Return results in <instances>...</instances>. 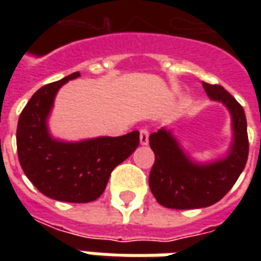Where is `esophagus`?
<instances>
[{"label": "esophagus", "mask_w": 261, "mask_h": 261, "mask_svg": "<svg viewBox=\"0 0 261 261\" xmlns=\"http://www.w3.org/2000/svg\"><path fill=\"white\" fill-rule=\"evenodd\" d=\"M148 137H149V133L147 128H141L140 130V144L141 145H148Z\"/></svg>", "instance_id": "esophagus-1"}]
</instances>
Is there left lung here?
I'll return each mask as SVG.
<instances>
[{
	"label": "left lung",
	"mask_w": 261,
	"mask_h": 261,
	"mask_svg": "<svg viewBox=\"0 0 261 261\" xmlns=\"http://www.w3.org/2000/svg\"><path fill=\"white\" fill-rule=\"evenodd\" d=\"M208 97L228 109L232 123V142L225 156L197 162L181 148L173 131L162 127L149 136L155 162L149 173V189L166 208L193 210L218 202L235 185L249 155L245 110L221 85L202 82Z\"/></svg>",
	"instance_id": "1"
}]
</instances>
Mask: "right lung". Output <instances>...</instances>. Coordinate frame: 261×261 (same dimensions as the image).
<instances>
[{
    "instance_id": "1",
    "label": "right lung",
    "mask_w": 261,
    "mask_h": 261,
    "mask_svg": "<svg viewBox=\"0 0 261 261\" xmlns=\"http://www.w3.org/2000/svg\"><path fill=\"white\" fill-rule=\"evenodd\" d=\"M80 72L42 86L22 110L16 130L20 166L37 190L53 200L91 202L102 196L112 170L136 151L140 133L81 141L54 138L48 117L60 88Z\"/></svg>"
}]
</instances>
